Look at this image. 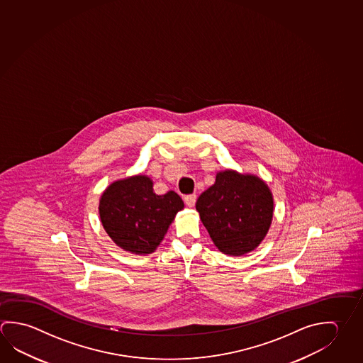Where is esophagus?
<instances>
[{"instance_id": "obj_1", "label": "esophagus", "mask_w": 363, "mask_h": 363, "mask_svg": "<svg viewBox=\"0 0 363 363\" xmlns=\"http://www.w3.org/2000/svg\"><path fill=\"white\" fill-rule=\"evenodd\" d=\"M184 199L186 205H187V206H190V208H192V206L195 205V203H196V195H195V194H190V195H186V196H184Z\"/></svg>"}]
</instances>
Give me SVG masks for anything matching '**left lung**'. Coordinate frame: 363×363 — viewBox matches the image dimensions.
Instances as JSON below:
<instances>
[{
    "instance_id": "obj_1",
    "label": "left lung",
    "mask_w": 363,
    "mask_h": 363,
    "mask_svg": "<svg viewBox=\"0 0 363 363\" xmlns=\"http://www.w3.org/2000/svg\"><path fill=\"white\" fill-rule=\"evenodd\" d=\"M273 196L264 181L225 171L203 191L196 210L211 240L222 252L241 256L267 235L273 219Z\"/></svg>"
}]
</instances>
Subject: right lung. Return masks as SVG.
<instances>
[{
  "label": "right lung",
  "instance_id": "obj_1",
  "mask_svg": "<svg viewBox=\"0 0 363 363\" xmlns=\"http://www.w3.org/2000/svg\"><path fill=\"white\" fill-rule=\"evenodd\" d=\"M181 209L184 201L174 191L154 194L147 176L117 181L99 201L101 220L109 237L123 250L139 255L158 247Z\"/></svg>",
  "mask_w": 363,
  "mask_h": 363
}]
</instances>
